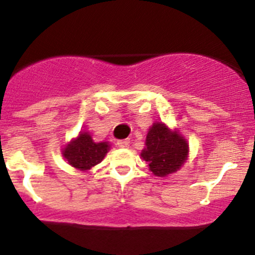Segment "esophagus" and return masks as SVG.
<instances>
[{
  "label": "esophagus",
  "mask_w": 255,
  "mask_h": 255,
  "mask_svg": "<svg viewBox=\"0 0 255 255\" xmlns=\"http://www.w3.org/2000/svg\"><path fill=\"white\" fill-rule=\"evenodd\" d=\"M129 139H121L117 142V145L120 146V148H128L129 146Z\"/></svg>",
  "instance_id": "obj_1"
}]
</instances>
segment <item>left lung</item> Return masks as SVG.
<instances>
[{
  "mask_svg": "<svg viewBox=\"0 0 255 255\" xmlns=\"http://www.w3.org/2000/svg\"><path fill=\"white\" fill-rule=\"evenodd\" d=\"M140 156L154 175L165 177L186 163L189 143L179 129H171L163 122H154L146 133Z\"/></svg>",
  "mask_w": 255,
  "mask_h": 255,
  "instance_id": "left-lung-1",
  "label": "left lung"
}]
</instances>
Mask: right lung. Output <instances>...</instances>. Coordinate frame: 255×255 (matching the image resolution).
Wrapping results in <instances>:
<instances>
[{"label": "right lung", "instance_id": "right-lung-1", "mask_svg": "<svg viewBox=\"0 0 255 255\" xmlns=\"http://www.w3.org/2000/svg\"><path fill=\"white\" fill-rule=\"evenodd\" d=\"M110 149L111 144L109 142L96 143L89 132H80L78 137L61 149V154L73 168L87 171L101 163Z\"/></svg>", "mask_w": 255, "mask_h": 255}]
</instances>
